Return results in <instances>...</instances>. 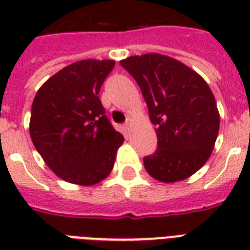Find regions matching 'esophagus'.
I'll return each mask as SVG.
<instances>
[{
	"mask_svg": "<svg viewBox=\"0 0 250 250\" xmlns=\"http://www.w3.org/2000/svg\"><path fill=\"white\" fill-rule=\"evenodd\" d=\"M125 125V129H129V127H131V122H125V125Z\"/></svg>",
	"mask_w": 250,
	"mask_h": 250,
	"instance_id": "obj_1",
	"label": "esophagus"
}]
</instances>
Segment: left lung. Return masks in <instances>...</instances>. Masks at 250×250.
Segmentation results:
<instances>
[{"label":"left lung","instance_id":"1","mask_svg":"<svg viewBox=\"0 0 250 250\" xmlns=\"http://www.w3.org/2000/svg\"><path fill=\"white\" fill-rule=\"evenodd\" d=\"M121 66L139 84L157 125V149L144 157L145 170L164 183L193 175L211 154L219 131L209 85L188 66L162 54L128 57Z\"/></svg>","mask_w":250,"mask_h":250}]
</instances>
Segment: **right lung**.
Listing matches in <instances>:
<instances>
[{
	"label": "right lung",
	"mask_w": 250,
	"mask_h": 250,
	"mask_svg": "<svg viewBox=\"0 0 250 250\" xmlns=\"http://www.w3.org/2000/svg\"><path fill=\"white\" fill-rule=\"evenodd\" d=\"M115 62L84 60L62 68L37 90L29 133L54 174L93 186L113 170L125 137L105 115L100 89Z\"/></svg>",
	"instance_id": "1"
}]
</instances>
